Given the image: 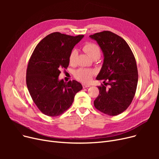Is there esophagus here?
I'll list each match as a JSON object with an SVG mask.
<instances>
[{"instance_id": "esophagus-1", "label": "esophagus", "mask_w": 159, "mask_h": 159, "mask_svg": "<svg viewBox=\"0 0 159 159\" xmlns=\"http://www.w3.org/2000/svg\"><path fill=\"white\" fill-rule=\"evenodd\" d=\"M89 86H90V85H89V84H82V87H83V88H88V87H89Z\"/></svg>"}]
</instances>
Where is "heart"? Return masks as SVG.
Returning <instances> with one entry per match:
<instances>
[{"mask_svg": "<svg viewBox=\"0 0 159 159\" xmlns=\"http://www.w3.org/2000/svg\"><path fill=\"white\" fill-rule=\"evenodd\" d=\"M83 51L85 52L92 59L99 58L101 55V49L98 44L94 43H86L82 46ZM77 51L75 49L72 50L70 57L69 62L70 64L73 65L76 61ZM95 75V71L91 69L86 68H79L75 72V77L80 82L84 83L89 82L92 79L93 75Z\"/></svg>", "mask_w": 159, "mask_h": 159, "instance_id": "obj_1", "label": "heart"}]
</instances>
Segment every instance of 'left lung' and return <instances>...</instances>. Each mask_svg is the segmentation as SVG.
Returning a JSON list of instances; mask_svg holds the SVG:
<instances>
[{
    "label": "left lung",
    "instance_id": "1",
    "mask_svg": "<svg viewBox=\"0 0 159 159\" xmlns=\"http://www.w3.org/2000/svg\"><path fill=\"white\" fill-rule=\"evenodd\" d=\"M89 37L97 40L104 56L96 78L104 84L98 86L99 95L94 106L104 114L119 115L127 110L135 95L138 70L135 56L125 40L111 31H103Z\"/></svg>",
    "mask_w": 159,
    "mask_h": 159
}]
</instances>
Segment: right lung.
<instances>
[{
    "mask_svg": "<svg viewBox=\"0 0 159 159\" xmlns=\"http://www.w3.org/2000/svg\"><path fill=\"white\" fill-rule=\"evenodd\" d=\"M84 35L71 36L51 33L35 47L28 62L26 84L39 110L49 116H57L68 110L75 94L82 89L76 80H58L61 69L69 66L72 49Z\"/></svg>",
    "mask_w": 159,
    "mask_h": 159,
    "instance_id": "right-lung-1",
    "label": "right lung"
}]
</instances>
